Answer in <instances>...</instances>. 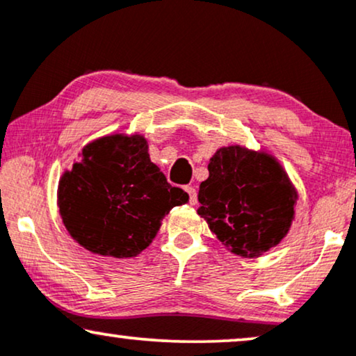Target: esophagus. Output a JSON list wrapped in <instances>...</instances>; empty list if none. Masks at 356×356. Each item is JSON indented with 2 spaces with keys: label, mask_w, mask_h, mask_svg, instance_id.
I'll return each instance as SVG.
<instances>
[{
  "label": "esophagus",
  "mask_w": 356,
  "mask_h": 356,
  "mask_svg": "<svg viewBox=\"0 0 356 356\" xmlns=\"http://www.w3.org/2000/svg\"><path fill=\"white\" fill-rule=\"evenodd\" d=\"M186 189V193L189 194V204H197V191H196V188H193V186H186L184 188Z\"/></svg>",
  "instance_id": "1"
}]
</instances>
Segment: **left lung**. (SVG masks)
Listing matches in <instances>:
<instances>
[{"instance_id": "obj_1", "label": "left lung", "mask_w": 356, "mask_h": 356, "mask_svg": "<svg viewBox=\"0 0 356 356\" xmlns=\"http://www.w3.org/2000/svg\"><path fill=\"white\" fill-rule=\"evenodd\" d=\"M207 168L197 213L222 245L243 257H257L279 245L298 199L282 165L266 152L230 145L218 149Z\"/></svg>"}]
</instances>
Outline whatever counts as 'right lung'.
Here are the masks:
<instances>
[{
    "label": "right lung",
    "instance_id": "obj_1",
    "mask_svg": "<svg viewBox=\"0 0 356 356\" xmlns=\"http://www.w3.org/2000/svg\"><path fill=\"white\" fill-rule=\"evenodd\" d=\"M150 162L143 136H105L82 149L58 186V207L70 235L95 254L134 257L157 235L162 218L188 202Z\"/></svg>",
    "mask_w": 356,
    "mask_h": 356
}]
</instances>
